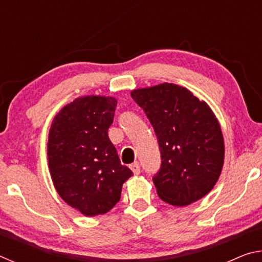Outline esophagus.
Returning <instances> with one entry per match:
<instances>
[{
  "mask_svg": "<svg viewBox=\"0 0 262 262\" xmlns=\"http://www.w3.org/2000/svg\"><path fill=\"white\" fill-rule=\"evenodd\" d=\"M130 170L133 171V173L134 174H140V172H141V168H140V164L137 163V162H135V163H133V164H130Z\"/></svg>",
  "mask_w": 262,
  "mask_h": 262,
  "instance_id": "34e87169",
  "label": "esophagus"
}]
</instances>
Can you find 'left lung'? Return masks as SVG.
<instances>
[{"instance_id": "8db88e82", "label": "left lung", "mask_w": 262, "mask_h": 262, "mask_svg": "<svg viewBox=\"0 0 262 262\" xmlns=\"http://www.w3.org/2000/svg\"><path fill=\"white\" fill-rule=\"evenodd\" d=\"M157 136L162 165L154 177L158 196L176 207L200 200L214 188L224 164L220 122L206 101L173 83L130 92Z\"/></svg>"}]
</instances>
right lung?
<instances>
[{
    "instance_id": "1",
    "label": "right lung",
    "mask_w": 262,
    "mask_h": 262,
    "mask_svg": "<svg viewBox=\"0 0 262 262\" xmlns=\"http://www.w3.org/2000/svg\"><path fill=\"white\" fill-rule=\"evenodd\" d=\"M117 99L83 96L60 110L51 125L47 158L62 200L84 216L103 215L120 200L133 172L108 139Z\"/></svg>"
}]
</instances>
